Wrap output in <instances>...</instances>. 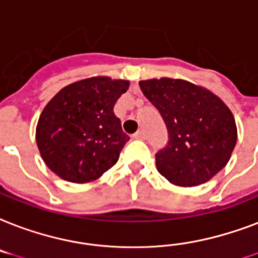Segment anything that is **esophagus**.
<instances>
[{"mask_svg":"<svg viewBox=\"0 0 258 258\" xmlns=\"http://www.w3.org/2000/svg\"><path fill=\"white\" fill-rule=\"evenodd\" d=\"M133 139L145 140V133H144V131H139L137 133H135V135H133Z\"/></svg>","mask_w":258,"mask_h":258,"instance_id":"esophagus-1","label":"esophagus"}]
</instances>
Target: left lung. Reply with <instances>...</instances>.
<instances>
[{
	"label": "left lung",
	"mask_w": 258,
	"mask_h": 258,
	"mask_svg": "<svg viewBox=\"0 0 258 258\" xmlns=\"http://www.w3.org/2000/svg\"><path fill=\"white\" fill-rule=\"evenodd\" d=\"M168 131V144L156 153L157 171L172 184L194 187L210 180L230 160L237 126L230 109L210 90L183 79L139 83Z\"/></svg>",
	"instance_id": "1"
}]
</instances>
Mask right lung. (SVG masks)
Masks as SVG:
<instances>
[{"instance_id": "right-lung-1", "label": "right lung", "mask_w": 258, "mask_h": 258, "mask_svg": "<svg viewBox=\"0 0 258 258\" xmlns=\"http://www.w3.org/2000/svg\"><path fill=\"white\" fill-rule=\"evenodd\" d=\"M129 81L87 78L66 86L48 102L36 126L44 163L71 183H89L118 161L129 141L114 114Z\"/></svg>"}]
</instances>
